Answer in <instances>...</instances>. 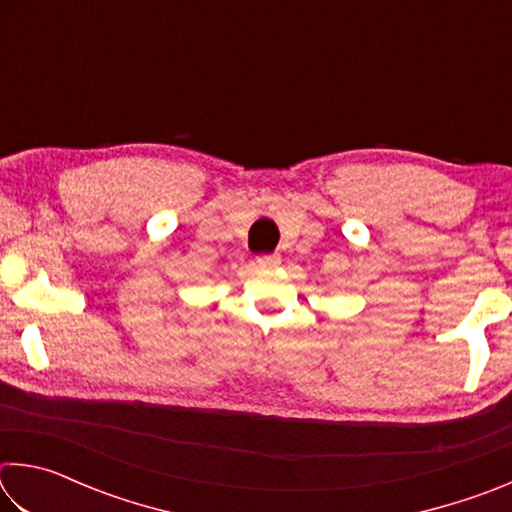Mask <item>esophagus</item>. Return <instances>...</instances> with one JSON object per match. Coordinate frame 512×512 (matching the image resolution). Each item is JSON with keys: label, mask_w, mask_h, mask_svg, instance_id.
<instances>
[{"label": "esophagus", "mask_w": 512, "mask_h": 512, "mask_svg": "<svg viewBox=\"0 0 512 512\" xmlns=\"http://www.w3.org/2000/svg\"><path fill=\"white\" fill-rule=\"evenodd\" d=\"M257 264L262 268H275L280 264V253H271V255H259L257 257Z\"/></svg>", "instance_id": "1"}]
</instances>
